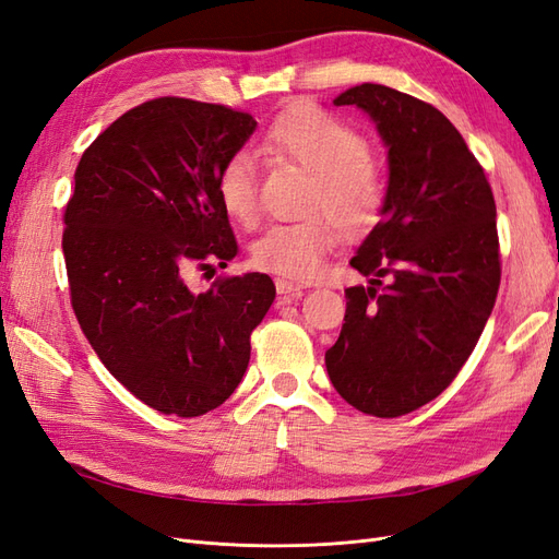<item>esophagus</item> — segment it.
<instances>
[{"label":"esophagus","instance_id":"obj_1","mask_svg":"<svg viewBox=\"0 0 559 559\" xmlns=\"http://www.w3.org/2000/svg\"><path fill=\"white\" fill-rule=\"evenodd\" d=\"M275 289L282 298H298L302 294V284H296V282H289L284 277H277L275 280Z\"/></svg>","mask_w":559,"mask_h":559}]
</instances>
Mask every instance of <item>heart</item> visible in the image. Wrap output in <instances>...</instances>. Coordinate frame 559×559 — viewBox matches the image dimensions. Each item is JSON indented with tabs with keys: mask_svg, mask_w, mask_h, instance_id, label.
Here are the masks:
<instances>
[{
	"mask_svg": "<svg viewBox=\"0 0 559 559\" xmlns=\"http://www.w3.org/2000/svg\"><path fill=\"white\" fill-rule=\"evenodd\" d=\"M261 151L270 160L292 163L312 175L306 214L314 216L270 226L251 247L257 267L289 280H312L341 242L338 225L349 238L378 226L389 198L386 170L368 154L364 132L343 116L317 105H294L265 128ZM216 198L235 224H257L259 173L245 151L218 167Z\"/></svg>",
	"mask_w": 559,
	"mask_h": 559,
	"instance_id": "b5f03b06",
	"label": "heart"
}]
</instances>
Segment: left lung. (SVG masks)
<instances>
[{
  "mask_svg": "<svg viewBox=\"0 0 559 559\" xmlns=\"http://www.w3.org/2000/svg\"><path fill=\"white\" fill-rule=\"evenodd\" d=\"M333 105L376 121L389 148V198L349 261L370 286L345 289V324L326 370L357 411L399 417L450 386L492 314L497 205L483 165L436 107L380 83L354 86Z\"/></svg>",
  "mask_w": 559,
  "mask_h": 559,
  "instance_id": "obj_1",
  "label": "left lung"
}]
</instances>
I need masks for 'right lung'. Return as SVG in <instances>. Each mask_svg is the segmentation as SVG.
Listing matches in <instances>:
<instances>
[{
    "mask_svg": "<svg viewBox=\"0 0 559 559\" xmlns=\"http://www.w3.org/2000/svg\"><path fill=\"white\" fill-rule=\"evenodd\" d=\"M257 121L247 111L156 97L83 151L64 207L62 251L83 335L130 394L163 415L198 417L240 384L275 300L263 273L218 275L238 253L216 175Z\"/></svg>",
    "mask_w": 559,
    "mask_h": 559,
    "instance_id": "add662e5",
    "label": "right lung"
}]
</instances>
